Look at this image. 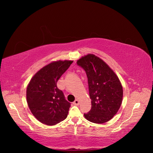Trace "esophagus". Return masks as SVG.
Wrapping results in <instances>:
<instances>
[{"label":"esophagus","instance_id":"34e87169","mask_svg":"<svg viewBox=\"0 0 153 153\" xmlns=\"http://www.w3.org/2000/svg\"><path fill=\"white\" fill-rule=\"evenodd\" d=\"M73 103H74V105H79V100L78 99L75 100V101Z\"/></svg>","mask_w":153,"mask_h":153}]
</instances>
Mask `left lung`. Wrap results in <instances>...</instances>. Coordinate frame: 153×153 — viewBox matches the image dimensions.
Wrapping results in <instances>:
<instances>
[{
  "label": "left lung",
  "mask_w": 153,
  "mask_h": 153,
  "mask_svg": "<svg viewBox=\"0 0 153 153\" xmlns=\"http://www.w3.org/2000/svg\"><path fill=\"white\" fill-rule=\"evenodd\" d=\"M77 64L86 71L92 108L84 117L90 122L103 123L117 113L123 99V87L111 67L93 54L85 55Z\"/></svg>",
  "instance_id": "1"
}]
</instances>
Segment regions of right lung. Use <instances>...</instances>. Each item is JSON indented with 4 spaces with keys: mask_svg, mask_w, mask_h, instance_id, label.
<instances>
[{
    "mask_svg": "<svg viewBox=\"0 0 153 153\" xmlns=\"http://www.w3.org/2000/svg\"><path fill=\"white\" fill-rule=\"evenodd\" d=\"M72 63L73 61L69 60L51 62L40 69L28 84V107L40 122L53 126L67 117L71 104L65 100L56 83Z\"/></svg>",
    "mask_w": 153,
    "mask_h": 153,
    "instance_id": "1",
    "label": "right lung"
}]
</instances>
